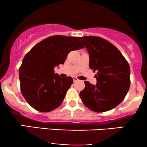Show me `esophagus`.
<instances>
[{
    "label": "esophagus",
    "instance_id": "34e87169",
    "mask_svg": "<svg viewBox=\"0 0 147 147\" xmlns=\"http://www.w3.org/2000/svg\"><path fill=\"white\" fill-rule=\"evenodd\" d=\"M72 79H73L74 82H77V81H78V79H77L76 77H72Z\"/></svg>",
    "mask_w": 147,
    "mask_h": 147
}]
</instances>
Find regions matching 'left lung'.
Wrapping results in <instances>:
<instances>
[{
    "instance_id": "8db88e82",
    "label": "left lung",
    "mask_w": 147,
    "mask_h": 147,
    "mask_svg": "<svg viewBox=\"0 0 147 147\" xmlns=\"http://www.w3.org/2000/svg\"><path fill=\"white\" fill-rule=\"evenodd\" d=\"M89 54V66L97 79L96 85L84 82L79 95L84 105L95 112H106L124 100L130 87V67L120 51L101 37L82 36Z\"/></svg>"
}]
</instances>
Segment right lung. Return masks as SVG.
<instances>
[{"label":"right lung","instance_id":"right-lung-1","mask_svg":"<svg viewBox=\"0 0 147 147\" xmlns=\"http://www.w3.org/2000/svg\"><path fill=\"white\" fill-rule=\"evenodd\" d=\"M78 39L75 36H50L25 56L19 68L21 90L25 100L36 111L50 112L63 102L73 79L61 78L54 69L64 63L70 51L84 48Z\"/></svg>","mask_w":147,"mask_h":147}]
</instances>
